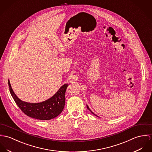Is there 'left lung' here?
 <instances>
[{"label": "left lung", "mask_w": 152, "mask_h": 152, "mask_svg": "<svg viewBox=\"0 0 152 152\" xmlns=\"http://www.w3.org/2000/svg\"><path fill=\"white\" fill-rule=\"evenodd\" d=\"M87 109H88V110H89V111H90V112H91V113H92V114H94V115H96V116H97V115H96V114H94V113H93V112H92V111H91V110H90V108H88V106H87Z\"/></svg>", "instance_id": "obj_1"}]
</instances>
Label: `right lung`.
Returning a JSON list of instances; mask_svg holds the SVG:
<instances>
[{
  "label": "right lung",
  "instance_id": "obj_1",
  "mask_svg": "<svg viewBox=\"0 0 152 152\" xmlns=\"http://www.w3.org/2000/svg\"><path fill=\"white\" fill-rule=\"evenodd\" d=\"M9 90L15 102L27 116L40 120H50L56 117L63 111L65 104V92L68 84L63 85L50 99L39 103H29L20 100L13 91L10 82Z\"/></svg>",
  "mask_w": 152,
  "mask_h": 152
}]
</instances>
